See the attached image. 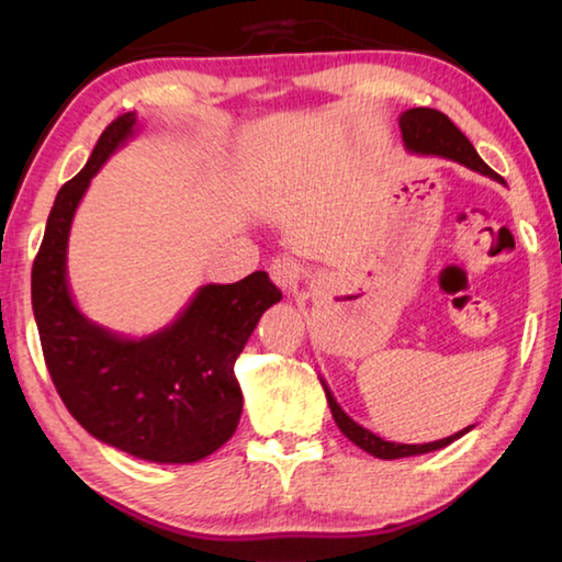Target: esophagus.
<instances>
[{"label": "esophagus", "instance_id": "esophagus-1", "mask_svg": "<svg viewBox=\"0 0 562 562\" xmlns=\"http://www.w3.org/2000/svg\"><path fill=\"white\" fill-rule=\"evenodd\" d=\"M270 278L280 290L297 288V282L302 278V265L290 258V255H280V258H274L270 262Z\"/></svg>", "mask_w": 562, "mask_h": 562}]
</instances>
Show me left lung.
I'll list each match as a JSON object with an SVG mask.
<instances>
[{
    "label": "left lung",
    "instance_id": "left-lung-1",
    "mask_svg": "<svg viewBox=\"0 0 562 562\" xmlns=\"http://www.w3.org/2000/svg\"><path fill=\"white\" fill-rule=\"evenodd\" d=\"M398 128H402V138H404L406 150H412V154L449 158V160H456V164L475 170V173H483V176H488L493 180H501L496 170H491L486 164H483V158L475 154L471 140L453 126V121L446 116V113L436 111V109H422V106L408 109V111L402 113V116H398ZM501 183H503V180H501ZM319 382H322V386H325L327 404L331 408V416H335V424L339 426V431L345 434L351 443L359 446L361 451L372 453V456H376V459L394 461V459H404V456L429 453V451H436V449H443V446H449L451 441L461 439L463 434H469L473 429V426H469V429H463V431L453 434V436H446V439L431 441V443L384 441V439H379L376 434L364 429V426H359L355 418H349L345 414V408L337 404V398L331 396L329 386L325 384V379L319 376Z\"/></svg>",
    "mask_w": 562,
    "mask_h": 562
}]
</instances>
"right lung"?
I'll return each instance as SVG.
<instances>
[{"mask_svg":"<svg viewBox=\"0 0 562 562\" xmlns=\"http://www.w3.org/2000/svg\"><path fill=\"white\" fill-rule=\"evenodd\" d=\"M136 131L109 123L79 173L56 193L32 268V307L52 382L93 439L156 463H195L231 439L243 414L235 359L262 312L282 300L268 272L205 284L173 325L131 339L81 315L66 280V245L91 178Z\"/></svg>","mask_w":562,"mask_h":562,"instance_id":"obj_1","label":"right lung"}]
</instances>
